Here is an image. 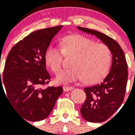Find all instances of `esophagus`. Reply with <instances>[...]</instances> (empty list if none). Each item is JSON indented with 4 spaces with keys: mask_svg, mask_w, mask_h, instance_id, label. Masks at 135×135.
Instances as JSON below:
<instances>
[{
    "mask_svg": "<svg viewBox=\"0 0 135 135\" xmlns=\"http://www.w3.org/2000/svg\"><path fill=\"white\" fill-rule=\"evenodd\" d=\"M64 91H65V92H69L70 90H73V87H69V86H64L63 88Z\"/></svg>",
    "mask_w": 135,
    "mask_h": 135,
    "instance_id": "34e87169",
    "label": "esophagus"
}]
</instances>
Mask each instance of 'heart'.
<instances>
[{"label":"heart","instance_id":"heart-1","mask_svg":"<svg viewBox=\"0 0 135 135\" xmlns=\"http://www.w3.org/2000/svg\"><path fill=\"white\" fill-rule=\"evenodd\" d=\"M60 47L61 50L50 45L44 52L45 64L55 74L61 69L63 55L73 57L70 63L72 68L57 76V83L75 82L83 78L88 83H95L106 76L111 66L112 57L109 47L83 35L64 37L60 41Z\"/></svg>","mask_w":135,"mask_h":135}]
</instances>
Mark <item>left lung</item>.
<instances>
[{"mask_svg": "<svg viewBox=\"0 0 135 135\" xmlns=\"http://www.w3.org/2000/svg\"><path fill=\"white\" fill-rule=\"evenodd\" d=\"M78 28L100 39L113 55L110 72L102 82L84 88L86 99L80 108L85 120L101 123L111 117L123 102L128 77V64L121 47L111 37L90 28L80 26Z\"/></svg>", "mask_w": 135, "mask_h": 135, "instance_id": "left-lung-1", "label": "left lung"}]
</instances>
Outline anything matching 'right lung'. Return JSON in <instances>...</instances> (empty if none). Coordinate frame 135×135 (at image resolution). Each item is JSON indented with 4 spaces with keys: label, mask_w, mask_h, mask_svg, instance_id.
<instances>
[{
    "label": "right lung",
    "mask_w": 135,
    "mask_h": 135,
    "mask_svg": "<svg viewBox=\"0 0 135 135\" xmlns=\"http://www.w3.org/2000/svg\"><path fill=\"white\" fill-rule=\"evenodd\" d=\"M61 28L57 26L31 33L12 47L5 61L0 90L4 91L3 83L12 107L28 121L45 119L63 92L61 86L41 88L50 80L44 52Z\"/></svg>",
    "instance_id": "right-lung-1"
}]
</instances>
